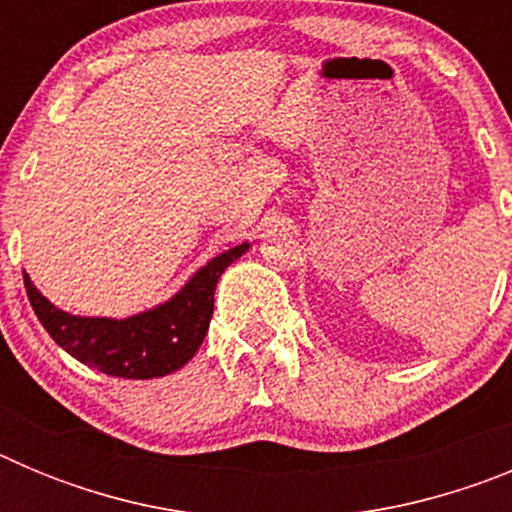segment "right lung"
<instances>
[{"instance_id":"right-lung-1","label":"right lung","mask_w":512,"mask_h":512,"mask_svg":"<svg viewBox=\"0 0 512 512\" xmlns=\"http://www.w3.org/2000/svg\"><path fill=\"white\" fill-rule=\"evenodd\" d=\"M248 243L217 253L189 277L174 297L130 318H87L53 305L25 277L27 297L53 341L81 364L122 379H156L182 369L210 328L215 287L223 271L241 259Z\"/></svg>"}]
</instances>
